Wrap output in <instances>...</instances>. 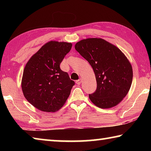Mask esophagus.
Listing matches in <instances>:
<instances>
[{"instance_id": "1", "label": "esophagus", "mask_w": 151, "mask_h": 151, "mask_svg": "<svg viewBox=\"0 0 151 151\" xmlns=\"http://www.w3.org/2000/svg\"><path fill=\"white\" fill-rule=\"evenodd\" d=\"M81 79H78V80H77V81H76V83L77 84V85H80V84L81 83Z\"/></svg>"}]
</instances>
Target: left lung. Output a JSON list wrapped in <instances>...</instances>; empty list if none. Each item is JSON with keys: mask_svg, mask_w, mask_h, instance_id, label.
Segmentation results:
<instances>
[{"mask_svg": "<svg viewBox=\"0 0 151 151\" xmlns=\"http://www.w3.org/2000/svg\"><path fill=\"white\" fill-rule=\"evenodd\" d=\"M75 49L91 65L97 87L89 99L94 105L109 109L121 103L129 91L132 68L122 51L106 40L89 38L76 42Z\"/></svg>", "mask_w": 151, "mask_h": 151, "instance_id": "obj_1", "label": "left lung"}]
</instances>
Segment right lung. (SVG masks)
I'll use <instances>...</instances> for the list:
<instances>
[{
  "label": "right lung",
  "instance_id": "1",
  "mask_svg": "<svg viewBox=\"0 0 151 151\" xmlns=\"http://www.w3.org/2000/svg\"><path fill=\"white\" fill-rule=\"evenodd\" d=\"M72 48V43L50 41L28 61L21 86L27 100L44 112L59 110L67 100L75 82L60 68V64Z\"/></svg>",
  "mask_w": 151,
  "mask_h": 151
}]
</instances>
